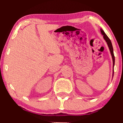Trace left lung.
<instances>
[{"mask_svg": "<svg viewBox=\"0 0 123 123\" xmlns=\"http://www.w3.org/2000/svg\"><path fill=\"white\" fill-rule=\"evenodd\" d=\"M101 30V34H102L103 36H104V39H105L106 42L107 43V44H108L109 49L110 51H111V57H112L113 60V74H114V66H115V56H114V53H113V49L112 44H111V40L109 39V38L108 37L106 33L104 32V31L102 30V29H100Z\"/></svg>", "mask_w": 123, "mask_h": 123, "instance_id": "left-lung-1", "label": "left lung"}]
</instances>
